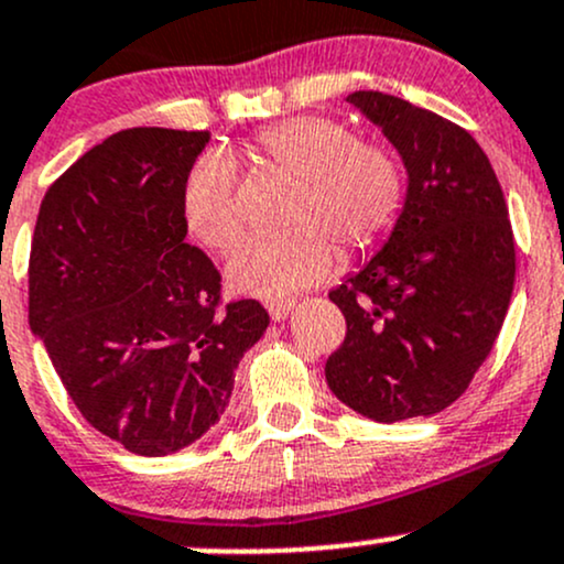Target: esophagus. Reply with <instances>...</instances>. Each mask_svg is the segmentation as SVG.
I'll return each instance as SVG.
<instances>
[{"label":"esophagus","instance_id":"esophagus-1","mask_svg":"<svg viewBox=\"0 0 564 564\" xmlns=\"http://www.w3.org/2000/svg\"><path fill=\"white\" fill-rule=\"evenodd\" d=\"M264 307H268L272 321H283L289 313L294 311V300H286V296H275V300L264 302Z\"/></svg>","mask_w":564,"mask_h":564}]
</instances>
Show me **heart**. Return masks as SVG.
<instances>
[{"mask_svg": "<svg viewBox=\"0 0 564 564\" xmlns=\"http://www.w3.org/2000/svg\"><path fill=\"white\" fill-rule=\"evenodd\" d=\"M262 163L296 178L286 221L278 235H251L227 259V281L251 296H286L321 281L334 264V243L345 257L375 251L404 208V169L388 147L358 141L345 122L302 115L253 135ZM182 214L208 249H227L243 230L238 173L225 154L208 152L189 165Z\"/></svg>", "mask_w": 564, "mask_h": 564, "instance_id": "1", "label": "heart"}]
</instances>
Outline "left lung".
I'll use <instances>...</instances> for the list:
<instances>
[{
	"mask_svg": "<svg viewBox=\"0 0 564 564\" xmlns=\"http://www.w3.org/2000/svg\"><path fill=\"white\" fill-rule=\"evenodd\" d=\"M348 101L399 150L410 187L382 251L329 292L348 332L326 382L377 423L429 417L466 393L503 326L517 272L509 208L466 128L388 93Z\"/></svg>",
	"mask_w": 564,
	"mask_h": 564,
	"instance_id": "obj_1",
	"label": "left lung"
}]
</instances>
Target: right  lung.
<instances>
[{"instance_id":"obj_1","label":"right lung","mask_w":564,"mask_h":564,"mask_svg":"<svg viewBox=\"0 0 564 564\" xmlns=\"http://www.w3.org/2000/svg\"><path fill=\"white\" fill-rule=\"evenodd\" d=\"M208 131L128 128L45 192L29 257V326L79 414L128 453L203 436L270 315L221 302V275L184 243L182 184Z\"/></svg>"}]
</instances>
